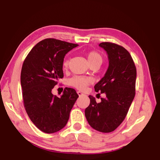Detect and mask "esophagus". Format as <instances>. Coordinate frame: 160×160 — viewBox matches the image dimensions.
Segmentation results:
<instances>
[{"mask_svg":"<svg viewBox=\"0 0 160 160\" xmlns=\"http://www.w3.org/2000/svg\"><path fill=\"white\" fill-rule=\"evenodd\" d=\"M77 93H78V96H83V95H84V93H82V92H80V91H78Z\"/></svg>","mask_w":160,"mask_h":160,"instance_id":"obj_1","label":"esophagus"}]
</instances>
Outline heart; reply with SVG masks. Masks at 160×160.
Instances as JSON below:
<instances>
[{"mask_svg": "<svg viewBox=\"0 0 160 160\" xmlns=\"http://www.w3.org/2000/svg\"><path fill=\"white\" fill-rule=\"evenodd\" d=\"M87 57L89 64H94V63H97L100 65L102 64L103 61L102 55L96 51H91L88 53ZM68 64L69 60L67 58H65L64 62H63V67L64 68H67L68 67ZM92 82H93V79L91 78L82 77V76H74L69 81V85L76 88L78 90H80V91H84L86 89L88 85L91 84Z\"/></svg>", "mask_w": 160, "mask_h": 160, "instance_id": "b5f03b06", "label": "heart"}]
</instances>
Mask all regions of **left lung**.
<instances>
[{
    "label": "left lung",
    "mask_w": 160,
    "mask_h": 160,
    "mask_svg": "<svg viewBox=\"0 0 160 160\" xmlns=\"http://www.w3.org/2000/svg\"><path fill=\"white\" fill-rule=\"evenodd\" d=\"M99 46L107 51L109 67L94 88L107 97L96 103L95 98L89 96L91 102L85 115L93 129L110 132L124 120L135 97L136 68L130 53L122 46L109 42H101Z\"/></svg>",
    "instance_id": "obj_1"
}]
</instances>
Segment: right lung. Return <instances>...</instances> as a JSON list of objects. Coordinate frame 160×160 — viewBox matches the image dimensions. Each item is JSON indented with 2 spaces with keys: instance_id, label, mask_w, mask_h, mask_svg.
Here are the masks:
<instances>
[{
  "instance_id": "add662e5",
  "label": "right lung",
  "mask_w": 160,
  "mask_h": 160,
  "mask_svg": "<svg viewBox=\"0 0 160 160\" xmlns=\"http://www.w3.org/2000/svg\"><path fill=\"white\" fill-rule=\"evenodd\" d=\"M78 46L47 38L36 44L24 61L21 85L24 108L31 121L46 133L57 132L67 125L78 98L75 90L70 88H65L61 97L51 93L64 77V56Z\"/></svg>"
}]
</instances>
